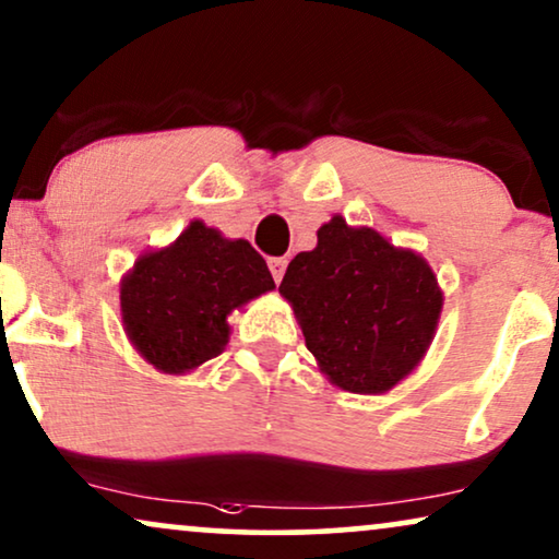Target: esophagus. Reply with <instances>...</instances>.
Instances as JSON below:
<instances>
[{"instance_id":"34e87169","label":"esophagus","mask_w":559,"mask_h":559,"mask_svg":"<svg viewBox=\"0 0 559 559\" xmlns=\"http://www.w3.org/2000/svg\"><path fill=\"white\" fill-rule=\"evenodd\" d=\"M267 267H271L275 284H281V278H284V273H286V258H271L267 260Z\"/></svg>"}]
</instances>
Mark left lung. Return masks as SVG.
<instances>
[{"label": "left lung", "instance_id": "obj_1", "mask_svg": "<svg viewBox=\"0 0 559 559\" xmlns=\"http://www.w3.org/2000/svg\"><path fill=\"white\" fill-rule=\"evenodd\" d=\"M278 292L320 369L356 394L392 390L420 364L443 301L426 260L379 231L350 229L343 216L288 263Z\"/></svg>", "mask_w": 559, "mask_h": 559}]
</instances>
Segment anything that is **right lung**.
I'll return each instance as SVG.
<instances>
[{
    "mask_svg": "<svg viewBox=\"0 0 559 559\" xmlns=\"http://www.w3.org/2000/svg\"><path fill=\"white\" fill-rule=\"evenodd\" d=\"M271 288L273 275L247 239H224L193 222L178 242L141 255L126 275L123 324L152 366L186 373L224 350L231 309Z\"/></svg>",
    "mask_w": 559,
    "mask_h": 559,
    "instance_id": "obj_1",
    "label": "right lung"
}]
</instances>
